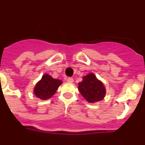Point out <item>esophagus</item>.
<instances>
[{
    "mask_svg": "<svg viewBox=\"0 0 145 145\" xmlns=\"http://www.w3.org/2000/svg\"><path fill=\"white\" fill-rule=\"evenodd\" d=\"M67 81H68V82L72 83V82H74V80H73V78H71V77H69V78H67Z\"/></svg>",
    "mask_w": 145,
    "mask_h": 145,
    "instance_id": "esophagus-1",
    "label": "esophagus"
}]
</instances>
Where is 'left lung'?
<instances>
[{"label":"left lung","instance_id":"obj_1","mask_svg":"<svg viewBox=\"0 0 145 145\" xmlns=\"http://www.w3.org/2000/svg\"><path fill=\"white\" fill-rule=\"evenodd\" d=\"M78 85L80 93L88 103H97L104 99L106 93L105 87L93 73L84 76L82 81L79 82Z\"/></svg>","mask_w":145,"mask_h":145}]
</instances>
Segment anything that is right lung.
I'll use <instances>...</instances> for the list:
<instances>
[{"label":"right lung","instance_id":"obj_1","mask_svg":"<svg viewBox=\"0 0 145 145\" xmlns=\"http://www.w3.org/2000/svg\"><path fill=\"white\" fill-rule=\"evenodd\" d=\"M62 83V80L54 79L48 74H45L34 88V93L37 98L46 100L54 95Z\"/></svg>","mask_w":145,"mask_h":145}]
</instances>
